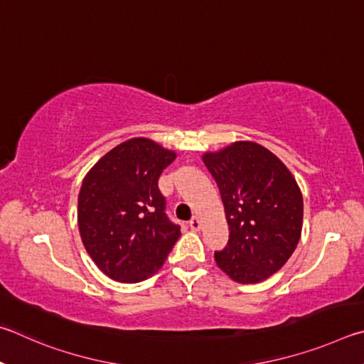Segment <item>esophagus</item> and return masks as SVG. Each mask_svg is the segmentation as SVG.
<instances>
[{"instance_id":"1","label":"esophagus","mask_w":364,"mask_h":364,"mask_svg":"<svg viewBox=\"0 0 364 364\" xmlns=\"http://www.w3.org/2000/svg\"><path fill=\"white\" fill-rule=\"evenodd\" d=\"M188 225H190V228H192V230H200V219L195 215V218L190 219Z\"/></svg>"}]
</instances>
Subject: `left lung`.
<instances>
[{
	"label": "left lung",
	"mask_w": 364,
	"mask_h": 364,
	"mask_svg": "<svg viewBox=\"0 0 364 364\" xmlns=\"http://www.w3.org/2000/svg\"><path fill=\"white\" fill-rule=\"evenodd\" d=\"M218 183L230 230L215 262L235 282H264L288 262L302 232L304 201L288 168L254 142L203 156Z\"/></svg>",
	"instance_id": "8db88e82"
}]
</instances>
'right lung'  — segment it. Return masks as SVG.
<instances>
[{
  "mask_svg": "<svg viewBox=\"0 0 364 364\" xmlns=\"http://www.w3.org/2000/svg\"><path fill=\"white\" fill-rule=\"evenodd\" d=\"M176 159L153 140L119 144L95 163L78 196L82 245L95 265L114 282L150 278L181 237L158 190L163 169Z\"/></svg>",
  "mask_w": 364,
  "mask_h": 364,
  "instance_id": "obj_1",
  "label": "right lung"
}]
</instances>
